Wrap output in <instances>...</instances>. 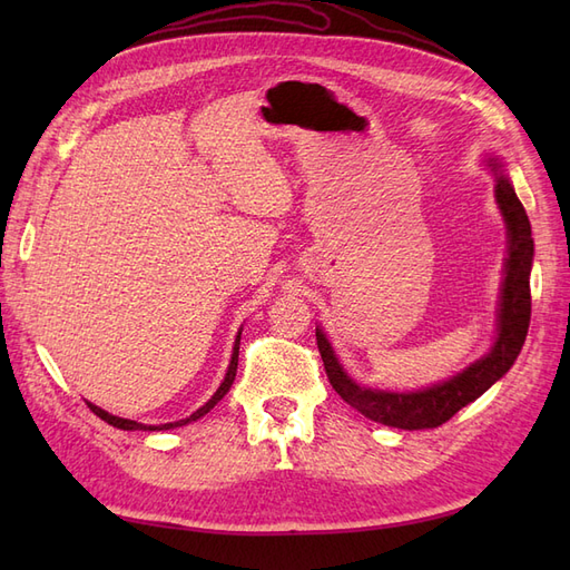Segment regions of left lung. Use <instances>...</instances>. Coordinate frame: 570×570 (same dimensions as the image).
Instances as JSON below:
<instances>
[{"mask_svg":"<svg viewBox=\"0 0 570 570\" xmlns=\"http://www.w3.org/2000/svg\"><path fill=\"white\" fill-rule=\"evenodd\" d=\"M490 166L497 176L494 197L499 212L504 216L509 235V256L504 262L497 340L490 354L478 358L475 364L456 373L450 381L438 383L433 387L419 392H387L356 385L344 373L331 342H327L321 327H316V342L327 381H331L333 390L344 402L375 423L402 430L438 428L450 421L459 409L475 402L482 392L490 390L513 366L515 356L521 354L530 325V268L534 245L528 214L521 199L515 197L511 180L502 174V161L490 159Z\"/></svg>","mask_w":570,"mask_h":570,"instance_id":"obj_1","label":"left lung"}]
</instances>
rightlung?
I'll list each match as a JSON object with an SVG mask.
<instances>
[{"label":"right lung","mask_w":570,"mask_h":570,"mask_svg":"<svg viewBox=\"0 0 570 570\" xmlns=\"http://www.w3.org/2000/svg\"><path fill=\"white\" fill-rule=\"evenodd\" d=\"M239 335H243V331L237 333V340H235V347H233V356H230V366H228V373H226V377H223V383H220V387L214 392V396L209 402H206L202 409H197L193 416L189 419H183V421H176V423H164V425H142V423H137V421H128V419H118V416H114V413H109V411H105V409H99V406H95V404H90L88 402V406H90V411L95 413V416H99L101 421H107L109 425H114V428H120V430H170V428H180V425H187V423H193V421H197V419H202L204 413H209L223 396L228 394V390H230V385H233V381H235V373H237V356H239Z\"/></svg>","instance_id":"right-lung-1"}]
</instances>
